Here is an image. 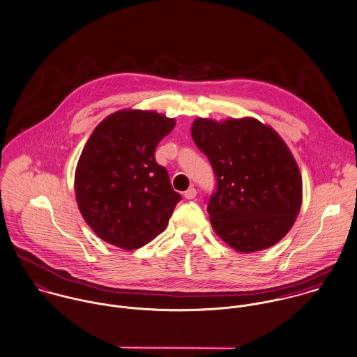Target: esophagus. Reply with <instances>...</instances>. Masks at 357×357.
<instances>
[{"label": "esophagus", "mask_w": 357, "mask_h": 357, "mask_svg": "<svg viewBox=\"0 0 357 357\" xmlns=\"http://www.w3.org/2000/svg\"><path fill=\"white\" fill-rule=\"evenodd\" d=\"M196 195H197V190H196L195 188H189V189L183 193L185 199H188V200H193V199L196 197Z\"/></svg>", "instance_id": "1"}]
</instances>
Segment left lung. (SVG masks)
Returning <instances> with one entry per match:
<instances>
[{"instance_id": "1", "label": "left lung", "mask_w": 357, "mask_h": 357, "mask_svg": "<svg viewBox=\"0 0 357 357\" xmlns=\"http://www.w3.org/2000/svg\"><path fill=\"white\" fill-rule=\"evenodd\" d=\"M192 138L216 181L207 202L215 233L240 252L265 250L292 227L302 203L299 168L283 139L255 119H197Z\"/></svg>"}]
</instances>
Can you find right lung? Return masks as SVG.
Returning <instances> with one entry per match:
<instances>
[{"label":"right lung","mask_w":357,"mask_h":357,"mask_svg":"<svg viewBox=\"0 0 357 357\" xmlns=\"http://www.w3.org/2000/svg\"><path fill=\"white\" fill-rule=\"evenodd\" d=\"M174 127V119L155 112L120 110L89 137L75 169V197L85 222L109 244L137 250L165 230L182 197L154 151Z\"/></svg>","instance_id":"obj_1"}]
</instances>
